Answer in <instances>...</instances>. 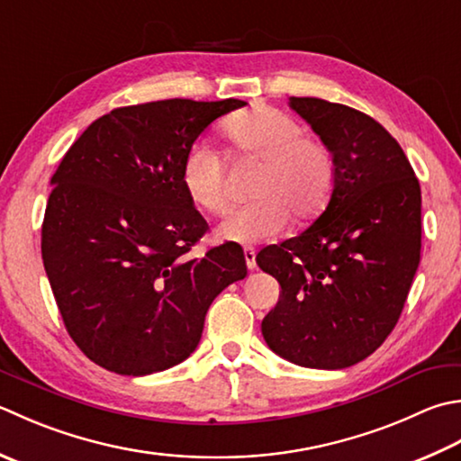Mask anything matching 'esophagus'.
<instances>
[{"instance_id":"34e87169","label":"esophagus","mask_w":461,"mask_h":461,"mask_svg":"<svg viewBox=\"0 0 461 461\" xmlns=\"http://www.w3.org/2000/svg\"><path fill=\"white\" fill-rule=\"evenodd\" d=\"M243 256H246L248 269H256V249L254 248H246V249H243Z\"/></svg>"}]
</instances>
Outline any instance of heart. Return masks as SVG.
Segmentation results:
<instances>
[{"mask_svg": "<svg viewBox=\"0 0 461 461\" xmlns=\"http://www.w3.org/2000/svg\"><path fill=\"white\" fill-rule=\"evenodd\" d=\"M228 138L241 156L261 161L251 189L258 200L238 207L221 221L225 241L258 243L276 238L287 215L310 218L328 203L336 182V161L326 143L305 135L302 123L276 107H254L228 123ZM182 184L195 207L220 215L228 210L221 153L195 141L182 164Z\"/></svg>", "mask_w": 461, "mask_h": 461, "instance_id": "obj_1", "label": "heart"}]
</instances>
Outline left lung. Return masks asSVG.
I'll return each instance as SVG.
<instances>
[{"label": "left lung", "instance_id": "1", "mask_svg": "<svg viewBox=\"0 0 461 461\" xmlns=\"http://www.w3.org/2000/svg\"><path fill=\"white\" fill-rule=\"evenodd\" d=\"M336 161L323 212L258 266L282 294L261 321L266 344L303 367L344 369L398 323L420 266L421 189L400 143L354 107L290 97Z\"/></svg>", "mask_w": 461, "mask_h": 461}]
</instances>
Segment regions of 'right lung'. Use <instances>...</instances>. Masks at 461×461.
<instances>
[{"label":"right lung","instance_id":"right-lung-1","mask_svg":"<svg viewBox=\"0 0 461 461\" xmlns=\"http://www.w3.org/2000/svg\"><path fill=\"white\" fill-rule=\"evenodd\" d=\"M243 105L176 97L117 107L63 156L41 258L66 330L94 364L148 375L184 362L212 302L248 276L233 243L187 258L207 223L182 184L200 133Z\"/></svg>","mask_w":461,"mask_h":461}]
</instances>
